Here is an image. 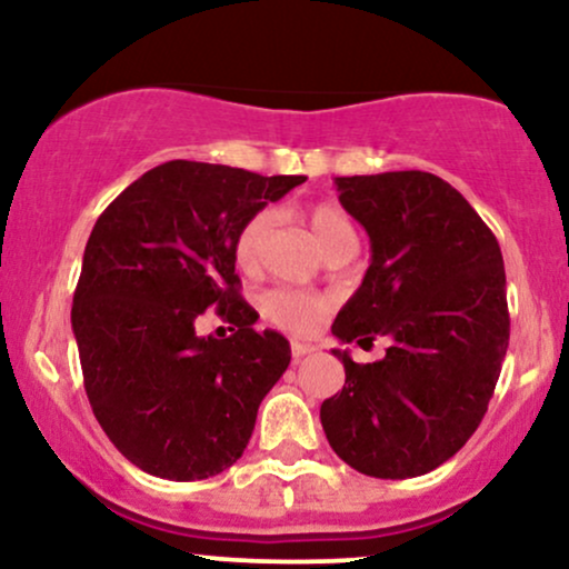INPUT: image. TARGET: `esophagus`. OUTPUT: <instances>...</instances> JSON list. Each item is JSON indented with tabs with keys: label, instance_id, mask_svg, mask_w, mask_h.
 Here are the masks:
<instances>
[{
	"label": "esophagus",
	"instance_id": "obj_1",
	"mask_svg": "<svg viewBox=\"0 0 569 569\" xmlns=\"http://www.w3.org/2000/svg\"><path fill=\"white\" fill-rule=\"evenodd\" d=\"M316 350H318L316 345H310V342H299V339H293V342H291V356H293V361H299V358L310 356V352H316Z\"/></svg>",
	"mask_w": 569,
	"mask_h": 569
}]
</instances>
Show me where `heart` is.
Wrapping results in <instances>:
<instances>
[{
    "instance_id": "heart-1",
    "label": "heart",
    "mask_w": 569,
    "mask_h": 569,
    "mask_svg": "<svg viewBox=\"0 0 569 569\" xmlns=\"http://www.w3.org/2000/svg\"><path fill=\"white\" fill-rule=\"evenodd\" d=\"M305 221L323 253L339 243L356 240V232H352L348 217H345L337 206H331V202H316V206L307 208ZM270 227V211H257L243 221V227L234 234L232 246L234 262H238L240 270H253V267H257ZM329 307V297L302 289H272L262 297V312L267 321H272L286 331H293V335H310L312 329H318V323L323 321Z\"/></svg>"
}]
</instances>
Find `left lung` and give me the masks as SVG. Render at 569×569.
I'll return each mask as SVG.
<instances>
[{"instance_id": "1", "label": "left lung", "mask_w": 569, "mask_h": 569, "mask_svg": "<svg viewBox=\"0 0 569 569\" xmlns=\"http://www.w3.org/2000/svg\"><path fill=\"white\" fill-rule=\"evenodd\" d=\"M339 202L369 234L371 262L331 335L382 361L345 363L321 403L331 449L375 479H411L473 436L508 350L506 270L492 230L452 184L426 171L339 176Z\"/></svg>"}]
</instances>
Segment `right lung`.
<instances>
[{"mask_svg":"<svg viewBox=\"0 0 569 569\" xmlns=\"http://www.w3.org/2000/svg\"><path fill=\"white\" fill-rule=\"evenodd\" d=\"M302 181L171 160L98 217L71 329L96 420L141 471L194 481L243 455L291 348L278 331H253L259 316L240 299L234 234ZM208 306L236 326L232 338L197 335Z\"/></svg>","mask_w":569,"mask_h":569,"instance_id":"1","label":"right lung"}]
</instances>
